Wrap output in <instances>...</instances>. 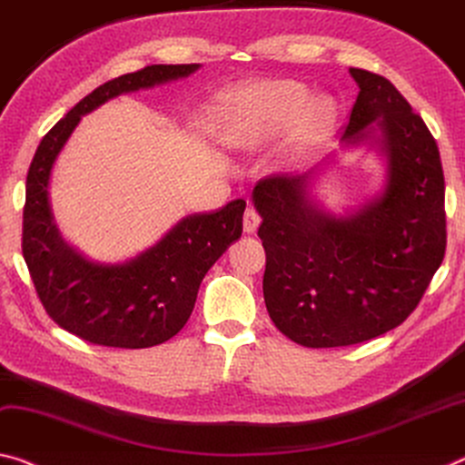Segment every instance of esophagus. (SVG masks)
Wrapping results in <instances>:
<instances>
[{
  "instance_id": "34e87169",
  "label": "esophagus",
  "mask_w": 465,
  "mask_h": 465,
  "mask_svg": "<svg viewBox=\"0 0 465 465\" xmlns=\"http://www.w3.org/2000/svg\"><path fill=\"white\" fill-rule=\"evenodd\" d=\"M259 225H261V215L256 213V209H252V206H248L244 213V232L254 233L256 230H259Z\"/></svg>"
}]
</instances>
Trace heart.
<instances>
[{"instance_id":"obj_1","label":"heart","mask_w":465,"mask_h":465,"mask_svg":"<svg viewBox=\"0 0 465 465\" xmlns=\"http://www.w3.org/2000/svg\"><path fill=\"white\" fill-rule=\"evenodd\" d=\"M333 105L329 101H312L306 88L296 83H269L254 94L246 124L230 132L232 140L277 134L298 122L296 138L300 144H314L327 134L333 124Z\"/></svg>"}]
</instances>
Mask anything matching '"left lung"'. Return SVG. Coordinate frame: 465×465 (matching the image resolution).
Masks as SVG:
<instances>
[{
    "label": "left lung",
    "mask_w": 465,
    "mask_h": 465,
    "mask_svg": "<svg viewBox=\"0 0 465 465\" xmlns=\"http://www.w3.org/2000/svg\"><path fill=\"white\" fill-rule=\"evenodd\" d=\"M360 86L345 143L382 132L385 193L350 217L314 211L311 173H272L252 190L267 252L271 321L306 348L362 343L416 311L447 248L445 178L437 140L387 78L350 68Z\"/></svg>",
    "instance_id": "8db88e82"
}]
</instances>
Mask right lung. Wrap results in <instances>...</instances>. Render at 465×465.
<instances>
[{"label":"right lung","instance_id":"add662e5","mask_svg":"<svg viewBox=\"0 0 465 465\" xmlns=\"http://www.w3.org/2000/svg\"><path fill=\"white\" fill-rule=\"evenodd\" d=\"M198 64H154L94 88L43 136L26 175L22 256L45 312L68 333L105 348H153L180 333L198 287L242 235L246 201L182 219L163 240L124 264H94L62 240L49 206V175L80 117L122 93L183 78Z\"/></svg>","mask_w":465,"mask_h":465}]
</instances>
